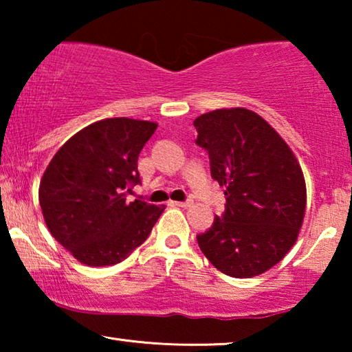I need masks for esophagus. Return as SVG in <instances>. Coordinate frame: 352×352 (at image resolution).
<instances>
[{
	"mask_svg": "<svg viewBox=\"0 0 352 352\" xmlns=\"http://www.w3.org/2000/svg\"><path fill=\"white\" fill-rule=\"evenodd\" d=\"M175 205L181 206V208H190L194 205V200H186V201H175Z\"/></svg>",
	"mask_w": 352,
	"mask_h": 352,
	"instance_id": "1",
	"label": "esophagus"
}]
</instances>
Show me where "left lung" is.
<instances>
[{"mask_svg":"<svg viewBox=\"0 0 352 352\" xmlns=\"http://www.w3.org/2000/svg\"><path fill=\"white\" fill-rule=\"evenodd\" d=\"M208 151L211 177L224 186L226 210L197 235L208 261L226 276L266 272L295 245L306 211V182L295 153L258 113L218 109L194 120Z\"/></svg>","mask_w":352,"mask_h":352,"instance_id":"1","label":"left lung"}]
</instances>
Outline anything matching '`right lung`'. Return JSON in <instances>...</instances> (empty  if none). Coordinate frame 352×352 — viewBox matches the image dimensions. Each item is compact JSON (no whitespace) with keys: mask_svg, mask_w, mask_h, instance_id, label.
Returning a JSON list of instances; mask_svg holds the SVG:
<instances>
[{"mask_svg":"<svg viewBox=\"0 0 352 352\" xmlns=\"http://www.w3.org/2000/svg\"><path fill=\"white\" fill-rule=\"evenodd\" d=\"M157 123L105 118L74 134L52 157L38 199L52 237L86 266H112L146 242L165 205L128 201L141 182L138 158Z\"/></svg>","mask_w":352,"mask_h":352,"instance_id":"right-lung-1","label":"right lung"}]
</instances>
